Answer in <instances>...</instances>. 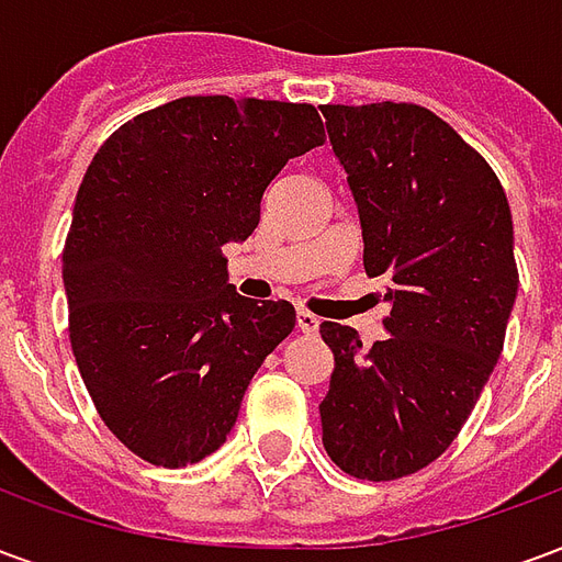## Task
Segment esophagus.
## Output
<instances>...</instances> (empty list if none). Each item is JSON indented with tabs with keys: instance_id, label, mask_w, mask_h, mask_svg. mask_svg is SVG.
I'll list each match as a JSON object with an SVG mask.
<instances>
[{
	"instance_id": "34e87169",
	"label": "esophagus",
	"mask_w": 562,
	"mask_h": 562,
	"mask_svg": "<svg viewBox=\"0 0 562 562\" xmlns=\"http://www.w3.org/2000/svg\"><path fill=\"white\" fill-rule=\"evenodd\" d=\"M297 330H301V334H316V330H318V318L313 316V313H306V310H301V313H297Z\"/></svg>"
}]
</instances>
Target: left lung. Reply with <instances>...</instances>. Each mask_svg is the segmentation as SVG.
<instances>
[{"mask_svg": "<svg viewBox=\"0 0 562 562\" xmlns=\"http://www.w3.org/2000/svg\"><path fill=\"white\" fill-rule=\"evenodd\" d=\"M352 189L367 277H385V340L361 349L322 322L334 352L322 442L355 479L424 470L470 418L503 352L518 294L506 192L482 153L409 102L325 104Z\"/></svg>", "mask_w": 562, "mask_h": 562, "instance_id": "8db88e82", "label": "left lung"}]
</instances>
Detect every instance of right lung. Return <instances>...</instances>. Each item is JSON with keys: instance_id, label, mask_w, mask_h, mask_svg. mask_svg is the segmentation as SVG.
I'll list each match as a JSON object with an SVG mask.
<instances>
[{"instance_id": "add662e5", "label": "right lung", "mask_w": 562, "mask_h": 562, "mask_svg": "<svg viewBox=\"0 0 562 562\" xmlns=\"http://www.w3.org/2000/svg\"><path fill=\"white\" fill-rule=\"evenodd\" d=\"M325 144L313 104L186 95L104 140L63 249L68 340L104 427L153 467L207 458L289 301L234 292L222 244L246 240L285 161Z\"/></svg>"}]
</instances>
